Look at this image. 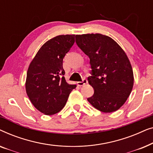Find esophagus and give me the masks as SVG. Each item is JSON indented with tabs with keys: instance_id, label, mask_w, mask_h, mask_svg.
I'll return each mask as SVG.
<instances>
[{
	"instance_id": "34e87169",
	"label": "esophagus",
	"mask_w": 153,
	"mask_h": 153,
	"mask_svg": "<svg viewBox=\"0 0 153 153\" xmlns=\"http://www.w3.org/2000/svg\"><path fill=\"white\" fill-rule=\"evenodd\" d=\"M87 83H88L87 79L84 78V79H83L82 81H79V82H77V85H78L79 86H82V85L86 84Z\"/></svg>"
}]
</instances>
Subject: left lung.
Instances as JSON below:
<instances>
[{
	"mask_svg": "<svg viewBox=\"0 0 153 153\" xmlns=\"http://www.w3.org/2000/svg\"><path fill=\"white\" fill-rule=\"evenodd\" d=\"M76 43L90 58L88 81L94 94L88 101L102 112L116 111L126 102L134 84L126 53L112 38L99 33L77 35Z\"/></svg>",
	"mask_w": 153,
	"mask_h": 153,
	"instance_id": "8db88e82",
	"label": "left lung"
}]
</instances>
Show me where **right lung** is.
I'll return each instance as SVG.
<instances>
[{
  "mask_svg": "<svg viewBox=\"0 0 153 153\" xmlns=\"http://www.w3.org/2000/svg\"><path fill=\"white\" fill-rule=\"evenodd\" d=\"M75 42L74 35H58L44 44L29 65L26 90L30 102L45 115L62 109L76 87L66 82L63 58Z\"/></svg>",
  "mask_w": 153,
  "mask_h": 153,
  "instance_id": "obj_1",
  "label": "right lung"
}]
</instances>
